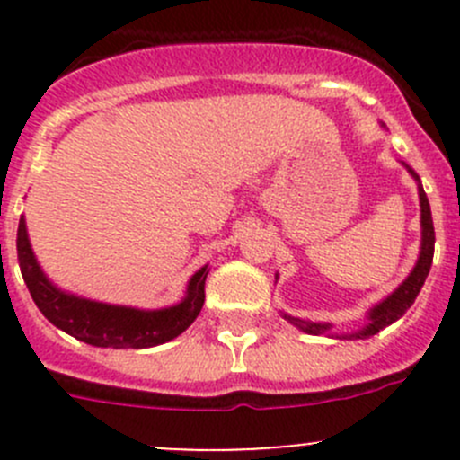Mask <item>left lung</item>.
Returning <instances> with one entry per match:
<instances>
[{"label":"left lung","mask_w":460,"mask_h":460,"mask_svg":"<svg viewBox=\"0 0 460 460\" xmlns=\"http://www.w3.org/2000/svg\"><path fill=\"white\" fill-rule=\"evenodd\" d=\"M405 169L410 171L411 178L419 182V198H420V253H419V260H416L414 269H411V273L401 282V285L396 287V289L392 291V294L387 296V298L380 300L374 309H369L367 323H365V327H360L358 332L332 333V324L329 323H312V320H300V318L282 314V316L289 320L291 324H296L300 332L312 333V336L329 333V336H333V338H347V341H356V338H360V341H365V338L374 336V333H378L380 329H385L387 324L396 323V320L401 318L402 314L411 307V305H414L416 296H419L420 287L425 285V278H428V273L431 269L436 238H434V222H431L429 200L423 191V184H420L419 175H416V171L411 169V166L405 164Z\"/></svg>","instance_id":"1"}]
</instances>
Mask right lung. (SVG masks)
I'll return each mask as SVG.
<instances>
[{"label": "right lung", "mask_w": 460, "mask_h": 460, "mask_svg": "<svg viewBox=\"0 0 460 460\" xmlns=\"http://www.w3.org/2000/svg\"><path fill=\"white\" fill-rule=\"evenodd\" d=\"M17 260L22 276L29 287L37 309L58 329L68 336L93 347H113V349H146L173 341L200 314L204 305V280L207 264L198 269L187 285V296L173 307L136 309L119 305L95 303L58 289L46 278L31 249L24 216L17 229Z\"/></svg>", "instance_id": "1"}]
</instances>
